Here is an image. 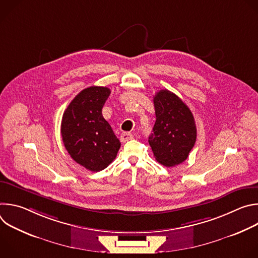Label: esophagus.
Masks as SVG:
<instances>
[{"label": "esophagus", "instance_id": "obj_1", "mask_svg": "<svg viewBox=\"0 0 258 258\" xmlns=\"http://www.w3.org/2000/svg\"><path fill=\"white\" fill-rule=\"evenodd\" d=\"M133 139V134L132 133H128V132H123L121 135H120V141L122 143H125L130 140Z\"/></svg>", "mask_w": 258, "mask_h": 258}]
</instances>
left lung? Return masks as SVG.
<instances>
[{
    "label": "left lung",
    "mask_w": 258,
    "mask_h": 258,
    "mask_svg": "<svg viewBox=\"0 0 258 258\" xmlns=\"http://www.w3.org/2000/svg\"><path fill=\"white\" fill-rule=\"evenodd\" d=\"M156 121L149 144L155 159L170 167L185 161L195 145L197 130L189 107L168 90L159 91L154 99Z\"/></svg>",
    "instance_id": "obj_1"
}]
</instances>
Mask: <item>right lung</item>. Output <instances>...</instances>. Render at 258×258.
I'll return each instance as SVG.
<instances>
[{"label": "right lung", "instance_id": "1", "mask_svg": "<svg viewBox=\"0 0 258 258\" xmlns=\"http://www.w3.org/2000/svg\"><path fill=\"white\" fill-rule=\"evenodd\" d=\"M110 89L90 87L73 99L64 111L61 136L65 149L77 163L91 171H100L111 163L120 142L102 115Z\"/></svg>", "mask_w": 258, "mask_h": 258}]
</instances>
